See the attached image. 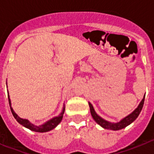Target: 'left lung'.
I'll return each instance as SVG.
<instances>
[{
	"label": "left lung",
	"instance_id": "obj_1",
	"mask_svg": "<svg viewBox=\"0 0 154 154\" xmlns=\"http://www.w3.org/2000/svg\"><path fill=\"white\" fill-rule=\"evenodd\" d=\"M144 99H145V96H143V99H142V101L140 102V103L139 104L138 107L134 111H133L132 113H130V115H128L127 116H126L125 118H123L122 120H120L118 123H110L108 121L105 120L103 118H101L99 115H97L95 110H94L93 106L90 103H89V108H90V112L91 115H92V118L94 119V120L96 121V123L101 126L102 127H103L104 129H107V130H119L121 129H123V128L126 127L127 126H129L130 124H131L133 121L135 120L138 116L140 113L141 110H142L143 106L144 104Z\"/></svg>",
	"mask_w": 154,
	"mask_h": 154
}]
</instances>
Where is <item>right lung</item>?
I'll list each match as a JSON object with an SVG mask.
<instances>
[{
	"instance_id": "obj_1",
	"label": "right lung",
	"mask_w": 154,
	"mask_h": 154,
	"mask_svg": "<svg viewBox=\"0 0 154 154\" xmlns=\"http://www.w3.org/2000/svg\"><path fill=\"white\" fill-rule=\"evenodd\" d=\"M8 101H9V105H10L11 110L12 114H13L14 117L16 119V120H17L20 124H21L23 126H24V127L28 128V129L32 130V131L38 132V133H45V132L50 131V130H53L54 128L56 127V126L61 123L62 117H63V114L64 112H65V106H64L62 112H61L60 115L58 116H55V117L52 118V119L47 121L46 123H45L44 124L41 125V126H35V125L30 123L28 119H21V118H20L14 112V111L13 109H12L11 107V99L10 97H9V95H8Z\"/></svg>"
}]
</instances>
